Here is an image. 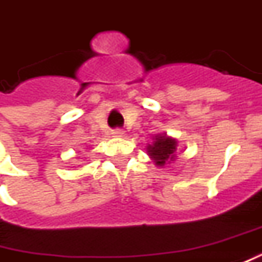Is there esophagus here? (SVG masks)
I'll return each instance as SVG.
<instances>
[{
  "label": "esophagus",
  "instance_id": "1",
  "mask_svg": "<svg viewBox=\"0 0 262 262\" xmlns=\"http://www.w3.org/2000/svg\"><path fill=\"white\" fill-rule=\"evenodd\" d=\"M112 135L115 137H120L125 135V130H123V129H120V127H116V129H113L112 130Z\"/></svg>",
  "mask_w": 262,
  "mask_h": 262
}]
</instances>
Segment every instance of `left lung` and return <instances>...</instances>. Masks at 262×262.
<instances>
[{
  "label": "left lung",
  "instance_id": "left-lung-1",
  "mask_svg": "<svg viewBox=\"0 0 262 262\" xmlns=\"http://www.w3.org/2000/svg\"><path fill=\"white\" fill-rule=\"evenodd\" d=\"M174 150L176 140L170 139V137L160 136L156 137V142L149 146V155L156 160L157 164L163 166L170 156L173 157Z\"/></svg>",
  "mask_w": 262,
  "mask_h": 262
}]
</instances>
